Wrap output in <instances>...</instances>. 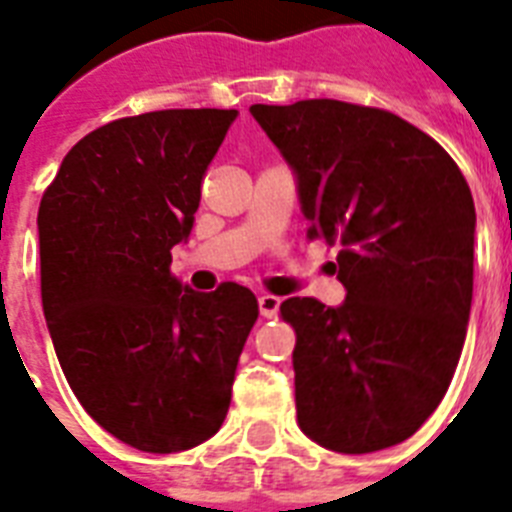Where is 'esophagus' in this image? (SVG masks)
<instances>
[{"label": "esophagus", "instance_id": "esophagus-1", "mask_svg": "<svg viewBox=\"0 0 512 512\" xmlns=\"http://www.w3.org/2000/svg\"><path fill=\"white\" fill-rule=\"evenodd\" d=\"M257 308H260V316H263V319H276V316H279L281 300L273 295H260L257 297Z\"/></svg>", "mask_w": 512, "mask_h": 512}]
</instances>
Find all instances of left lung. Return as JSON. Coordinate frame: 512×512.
Wrapping results in <instances>:
<instances>
[{
    "mask_svg": "<svg viewBox=\"0 0 512 512\" xmlns=\"http://www.w3.org/2000/svg\"><path fill=\"white\" fill-rule=\"evenodd\" d=\"M295 175L308 236L340 241L337 308L289 297L295 404L305 436L380 452L436 412L473 300L476 207L452 156L380 108L297 100L249 108Z\"/></svg>",
    "mask_w": 512,
    "mask_h": 512,
    "instance_id": "1",
    "label": "left lung"
}]
</instances>
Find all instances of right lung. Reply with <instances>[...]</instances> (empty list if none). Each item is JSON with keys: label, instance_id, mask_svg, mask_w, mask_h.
<instances>
[{"label": "right lung", "instance_id": "1", "mask_svg": "<svg viewBox=\"0 0 512 512\" xmlns=\"http://www.w3.org/2000/svg\"><path fill=\"white\" fill-rule=\"evenodd\" d=\"M233 108H172L98 127L39 204L42 308L60 369L100 428L140 452L215 436L257 321L247 287L170 273Z\"/></svg>", "mask_w": 512, "mask_h": 512}]
</instances>
